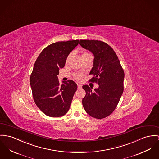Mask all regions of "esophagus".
<instances>
[{"instance_id": "esophagus-1", "label": "esophagus", "mask_w": 159, "mask_h": 159, "mask_svg": "<svg viewBox=\"0 0 159 159\" xmlns=\"http://www.w3.org/2000/svg\"><path fill=\"white\" fill-rule=\"evenodd\" d=\"M77 88L78 89H81L82 88V85L80 84H77Z\"/></svg>"}]
</instances>
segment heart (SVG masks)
I'll use <instances>...</instances> for the list:
<instances>
[{
	"instance_id": "heart-1",
	"label": "heart",
	"mask_w": 159,
	"mask_h": 159,
	"mask_svg": "<svg viewBox=\"0 0 159 159\" xmlns=\"http://www.w3.org/2000/svg\"><path fill=\"white\" fill-rule=\"evenodd\" d=\"M89 55H91V54H90L89 53H88V52H86V51H84V52H82V57H85V56H89ZM71 56V54H70L68 56V57H67V58H66V62H68V61H69V60L70 59ZM74 79H75V80H78V81H80V80H82V79H83V77H84V74L80 73H75L74 74Z\"/></svg>"
}]
</instances>
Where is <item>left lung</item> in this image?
<instances>
[{
	"label": "left lung",
	"mask_w": 159,
	"mask_h": 159,
	"mask_svg": "<svg viewBox=\"0 0 159 159\" xmlns=\"http://www.w3.org/2000/svg\"><path fill=\"white\" fill-rule=\"evenodd\" d=\"M79 44L94 56L89 73L94 76L89 82L98 85L94 91L87 85L82 86L86 92L82 100L84 108L93 117L105 118L116 109L122 95L124 71L116 52L107 43L97 40H80Z\"/></svg>",
	"instance_id": "obj_1"
}]
</instances>
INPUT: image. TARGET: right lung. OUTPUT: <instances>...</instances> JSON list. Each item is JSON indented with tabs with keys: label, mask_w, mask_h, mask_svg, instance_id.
<instances>
[{
	"label": "right lung",
	"mask_w": 159,
	"mask_h": 159,
	"mask_svg": "<svg viewBox=\"0 0 159 159\" xmlns=\"http://www.w3.org/2000/svg\"><path fill=\"white\" fill-rule=\"evenodd\" d=\"M79 40L57 42L45 48L38 56L30 75L33 97L45 115L59 117L67 113L77 89L72 80L59 84L57 75L64 67L68 54Z\"/></svg>",
	"instance_id": "1"
}]
</instances>
